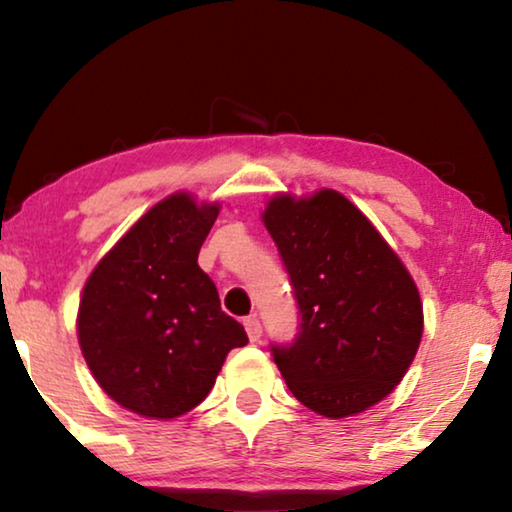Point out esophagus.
<instances>
[{"instance_id": "obj_1", "label": "esophagus", "mask_w": 512, "mask_h": 512, "mask_svg": "<svg viewBox=\"0 0 512 512\" xmlns=\"http://www.w3.org/2000/svg\"><path fill=\"white\" fill-rule=\"evenodd\" d=\"M243 326H246V333H248L250 342H257L259 338H262V324H259V319L255 315L248 317L246 322H243Z\"/></svg>"}]
</instances>
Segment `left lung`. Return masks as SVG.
<instances>
[{"instance_id": "left-lung-1", "label": "left lung", "mask_w": 512, "mask_h": 512, "mask_svg": "<svg viewBox=\"0 0 512 512\" xmlns=\"http://www.w3.org/2000/svg\"><path fill=\"white\" fill-rule=\"evenodd\" d=\"M299 303L301 331L273 345L289 391L326 418L370 409L407 375L423 335L414 278L338 190L273 195L262 213Z\"/></svg>"}]
</instances>
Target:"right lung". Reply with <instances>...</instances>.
I'll return each mask as SVG.
<instances>
[{
	"instance_id": "1",
	"label": "right lung",
	"mask_w": 512,
	"mask_h": 512,
	"mask_svg": "<svg viewBox=\"0 0 512 512\" xmlns=\"http://www.w3.org/2000/svg\"><path fill=\"white\" fill-rule=\"evenodd\" d=\"M220 211L174 193L114 243L85 282L78 340L91 375L121 407L156 421L195 409L243 326L220 310L197 255Z\"/></svg>"
}]
</instances>
